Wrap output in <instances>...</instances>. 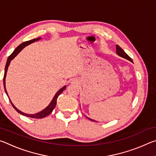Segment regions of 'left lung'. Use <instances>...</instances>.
<instances>
[{
  "mask_svg": "<svg viewBox=\"0 0 156 156\" xmlns=\"http://www.w3.org/2000/svg\"><path fill=\"white\" fill-rule=\"evenodd\" d=\"M115 47H116V54H117L118 56H120V57L123 58L128 60H129V61H131V62H133V60H132V59L131 58L129 57V56H128V55L126 54V53L125 52V51H124V50H123L122 48H121V47H120L119 45H118V44H116ZM86 117L89 120H91V121H94V122H97V121H96V120H93V119H91V118H88L87 116H86Z\"/></svg>",
  "mask_w": 156,
  "mask_h": 156,
  "instance_id": "8db88e82",
  "label": "left lung"
}]
</instances>
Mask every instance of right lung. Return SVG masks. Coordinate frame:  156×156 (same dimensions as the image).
<instances>
[{
	"label": "right lung",
	"mask_w": 156,
	"mask_h": 156,
	"mask_svg": "<svg viewBox=\"0 0 156 156\" xmlns=\"http://www.w3.org/2000/svg\"><path fill=\"white\" fill-rule=\"evenodd\" d=\"M41 39H42V38H41V37H39V38H34V39H32V40H30V41L24 42V43H21L19 46H18L15 49V50H14V51H13L12 54L10 55V56L8 57V58H7V62H6V65H5V74H4V78H3V84H4V88H5V93H6L7 96H8L9 99V101H10V102H11V104H12V105L13 106V107L14 108V109H16V111L17 112L20 113V114L27 116V117H30V118H43L46 117V116H47V115H49L50 113H51L53 112V110H54L55 107H56L58 97L59 95L61 94V93H62V91H64L65 89H66V85H65L64 87H62L61 89H60L59 90L56 92V94H55V96H54V98H53L52 100H51V102H50L49 105H48V106H47V107L44 108L43 110H42V111H41V112H39L36 113H34V114H28V113H25L24 112H21V111H20L19 109H18L17 108L15 107V105L12 103V102L11 101V100H10V98H9V97L8 96V94H7V89H6V86H5V78H6L7 70H8V67H9V66L10 65V62H11L12 60L14 59V58L17 55L19 54V53L21 51H22V49H24L26 46H27V45H29V44H30L31 43H34V42L40 41Z\"/></svg>",
	"instance_id": "right-lung-1"
}]
</instances>
